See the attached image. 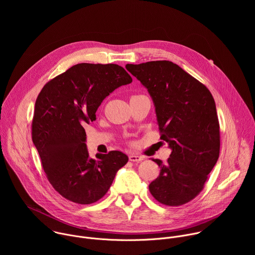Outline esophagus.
<instances>
[{"label":"esophagus","mask_w":255,"mask_h":255,"mask_svg":"<svg viewBox=\"0 0 255 255\" xmlns=\"http://www.w3.org/2000/svg\"><path fill=\"white\" fill-rule=\"evenodd\" d=\"M129 160L133 161V162H140L141 160H143V156L135 154V153H131V154H129Z\"/></svg>","instance_id":"1"}]
</instances>
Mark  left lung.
I'll use <instances>...</instances> for the list:
<instances>
[{"instance_id": "obj_1", "label": "left lung", "mask_w": 255, "mask_h": 255, "mask_svg": "<svg viewBox=\"0 0 255 255\" xmlns=\"http://www.w3.org/2000/svg\"><path fill=\"white\" fill-rule=\"evenodd\" d=\"M147 88L157 116L160 139L172 149L149 191L159 203L177 207L204 189L220 153V125L208 88L168 60L127 64Z\"/></svg>"}]
</instances>
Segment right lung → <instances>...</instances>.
Instances as JSON below:
<instances>
[{"mask_svg":"<svg viewBox=\"0 0 255 255\" xmlns=\"http://www.w3.org/2000/svg\"><path fill=\"white\" fill-rule=\"evenodd\" d=\"M131 82L118 64L79 63L46 83L36 99L32 140L49 183L66 200L82 205L99 201L128 162L116 150L91 157L84 126L96 120L107 96Z\"/></svg>","mask_w":255,"mask_h":255,"instance_id":"right-lung-1","label":"right lung"}]
</instances>
